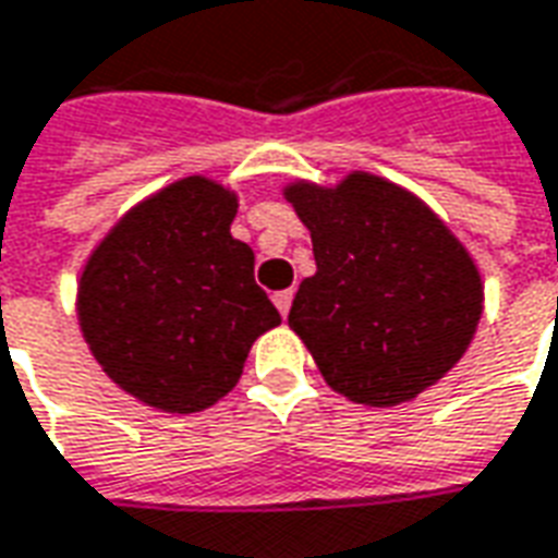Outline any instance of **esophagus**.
Wrapping results in <instances>:
<instances>
[{
  "mask_svg": "<svg viewBox=\"0 0 558 558\" xmlns=\"http://www.w3.org/2000/svg\"><path fill=\"white\" fill-rule=\"evenodd\" d=\"M290 305H292V290L275 292V307H278V311H280V314H283V317L290 314Z\"/></svg>",
  "mask_w": 558,
  "mask_h": 558,
  "instance_id": "34e87169",
  "label": "esophagus"
}]
</instances>
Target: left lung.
I'll return each mask as SVG.
<instances>
[{"instance_id":"1","label":"left lung","mask_w":558,"mask_h":558,"mask_svg":"<svg viewBox=\"0 0 558 558\" xmlns=\"http://www.w3.org/2000/svg\"><path fill=\"white\" fill-rule=\"evenodd\" d=\"M311 229L317 275L299 283L290 329L326 384L356 404L392 408L438 384L483 314L481 271L414 193L368 171L332 190H283Z\"/></svg>"}]
</instances>
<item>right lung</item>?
Wrapping results in <instances>:
<instances>
[{
	"label": "right lung",
	"mask_w": 558,
	"mask_h": 558,
	"mask_svg": "<svg viewBox=\"0 0 558 558\" xmlns=\"http://www.w3.org/2000/svg\"><path fill=\"white\" fill-rule=\"evenodd\" d=\"M232 190L174 181L93 251L77 283L89 353L117 387L169 414H196L239 384L251 344L280 323L232 239Z\"/></svg>",
	"instance_id": "right-lung-1"
}]
</instances>
